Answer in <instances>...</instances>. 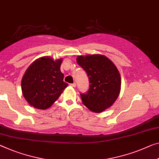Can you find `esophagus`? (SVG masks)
Here are the masks:
<instances>
[{
	"label": "esophagus",
	"mask_w": 159,
	"mask_h": 159,
	"mask_svg": "<svg viewBox=\"0 0 159 159\" xmlns=\"http://www.w3.org/2000/svg\"><path fill=\"white\" fill-rule=\"evenodd\" d=\"M70 86H72V87H75V83H73V84H70Z\"/></svg>",
	"instance_id": "esophagus-1"
}]
</instances>
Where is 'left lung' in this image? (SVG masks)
<instances>
[{
    "mask_svg": "<svg viewBox=\"0 0 159 159\" xmlns=\"http://www.w3.org/2000/svg\"><path fill=\"white\" fill-rule=\"evenodd\" d=\"M76 61L86 72L90 83L87 93H80L82 102L91 111L102 112L113 105L119 95L120 73L112 61L103 55L79 56Z\"/></svg>",
    "mask_w": 159,
    "mask_h": 159,
    "instance_id": "left-lung-1",
    "label": "left lung"
}]
</instances>
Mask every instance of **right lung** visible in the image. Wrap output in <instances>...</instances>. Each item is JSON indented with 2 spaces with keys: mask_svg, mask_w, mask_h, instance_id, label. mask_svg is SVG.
Wrapping results in <instances>:
<instances>
[{
  "mask_svg": "<svg viewBox=\"0 0 159 159\" xmlns=\"http://www.w3.org/2000/svg\"><path fill=\"white\" fill-rule=\"evenodd\" d=\"M61 63L62 58L54 61L50 57H42L28 68L21 80V89L30 106L47 109L68 86L60 69Z\"/></svg>",
  "mask_w": 159,
  "mask_h": 159,
  "instance_id": "right-lung-1",
  "label": "right lung"
}]
</instances>
